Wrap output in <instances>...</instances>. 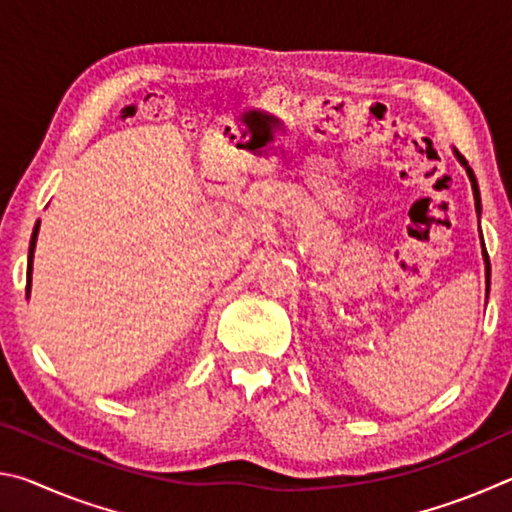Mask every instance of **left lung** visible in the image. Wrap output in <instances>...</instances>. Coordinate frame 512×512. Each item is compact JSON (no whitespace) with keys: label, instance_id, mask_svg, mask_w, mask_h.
Here are the masks:
<instances>
[{"label":"left lung","instance_id":"obj_1","mask_svg":"<svg viewBox=\"0 0 512 512\" xmlns=\"http://www.w3.org/2000/svg\"><path fill=\"white\" fill-rule=\"evenodd\" d=\"M456 158L461 160V164L465 167V171H467V176H470V183H472V192H474V203H476V212H481V196H479V185H476V178H474V171L467 167V160L463 158L461 153L456 151ZM483 257H485V275H488V287H490V257H488V253H485V246H483Z\"/></svg>","mask_w":512,"mask_h":512}]
</instances>
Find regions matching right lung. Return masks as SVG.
Instances as JSON below:
<instances>
[{"label":"right lung","instance_id":"right-lung-1","mask_svg":"<svg viewBox=\"0 0 512 512\" xmlns=\"http://www.w3.org/2000/svg\"><path fill=\"white\" fill-rule=\"evenodd\" d=\"M38 225H40V223H36V230H33L31 246H29V275H31V259H33V248H36V237H38ZM27 291H29V287H27Z\"/></svg>","mask_w":512,"mask_h":512}]
</instances>
